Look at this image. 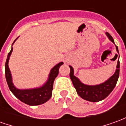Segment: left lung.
<instances>
[{
	"mask_svg": "<svg viewBox=\"0 0 126 126\" xmlns=\"http://www.w3.org/2000/svg\"><path fill=\"white\" fill-rule=\"evenodd\" d=\"M106 35L107 36L109 39L113 43H114L113 38L108 32H106ZM115 47H116V50L119 53L118 48L117 46ZM69 66L70 67L69 76H70L72 83L74 84V86L78 94L83 99L88 100V101H90V102H98V101L105 99L106 97H107L109 94L112 92V90H113L115 86H116L117 82L119 78V60L117 61L116 70H115V74L105 82L100 84L94 85V86L84 84L82 82H80V80L77 77L74 76V68L71 65Z\"/></svg>",
	"mask_w": 126,
	"mask_h": 126,
	"instance_id": "1",
	"label": "left lung"
}]
</instances>
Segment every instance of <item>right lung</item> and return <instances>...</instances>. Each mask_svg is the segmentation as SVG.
<instances>
[{"mask_svg":"<svg viewBox=\"0 0 126 126\" xmlns=\"http://www.w3.org/2000/svg\"><path fill=\"white\" fill-rule=\"evenodd\" d=\"M16 38L13 43L16 41ZM12 44V45H13ZM13 51V47L7 56V61L5 63V77L7 79V84L9 86L11 93L21 102L30 106L39 105L46 103L49 100L52 96V91L53 89V82L59 74V69L63 64L60 62L53 67L50 70L47 82L42 86L32 89H18L15 87L12 81V76L9 67V60Z\"/></svg>","mask_w":126,"mask_h":126,"instance_id":"right-lung-1","label":"right lung"}]
</instances>
